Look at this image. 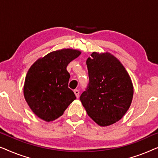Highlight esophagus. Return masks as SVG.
Segmentation results:
<instances>
[{
	"instance_id": "obj_1",
	"label": "esophagus",
	"mask_w": 158,
	"mask_h": 158,
	"mask_svg": "<svg viewBox=\"0 0 158 158\" xmlns=\"http://www.w3.org/2000/svg\"><path fill=\"white\" fill-rule=\"evenodd\" d=\"M74 93H75V96H76L77 98H78V97H79V95H80V90H79L75 89V90H74Z\"/></svg>"
}]
</instances>
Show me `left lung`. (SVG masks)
<instances>
[{
	"mask_svg": "<svg viewBox=\"0 0 158 158\" xmlns=\"http://www.w3.org/2000/svg\"><path fill=\"white\" fill-rule=\"evenodd\" d=\"M86 60L89 83L80 100L88 115L100 126L118 122L133 98V85L122 64L109 53L93 52Z\"/></svg>",
	"mask_w": 158,
	"mask_h": 158,
	"instance_id": "obj_1",
	"label": "left lung"
}]
</instances>
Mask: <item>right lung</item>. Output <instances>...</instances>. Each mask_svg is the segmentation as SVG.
Listing matches in <instances>:
<instances>
[{
    "label": "right lung",
    "instance_id": "add662e5",
    "mask_svg": "<svg viewBox=\"0 0 158 158\" xmlns=\"http://www.w3.org/2000/svg\"><path fill=\"white\" fill-rule=\"evenodd\" d=\"M81 52L64 49L47 54L32 64L25 79L23 94L29 107L46 122L63 114L76 98L68 88L70 75L67 66Z\"/></svg>",
    "mask_w": 158,
    "mask_h": 158
}]
</instances>
